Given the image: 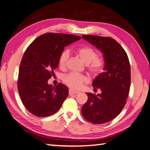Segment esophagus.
Segmentation results:
<instances>
[{
  "label": "esophagus",
  "mask_w": 150,
  "mask_h": 150,
  "mask_svg": "<svg viewBox=\"0 0 150 150\" xmlns=\"http://www.w3.org/2000/svg\"><path fill=\"white\" fill-rule=\"evenodd\" d=\"M69 94H78V93H79V92L78 91H74V90L72 89H69Z\"/></svg>",
  "instance_id": "1"
}]
</instances>
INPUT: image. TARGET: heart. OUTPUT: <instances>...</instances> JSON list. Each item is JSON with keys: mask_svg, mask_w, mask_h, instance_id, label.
Wrapping results in <instances>:
<instances>
[{"mask_svg": "<svg viewBox=\"0 0 150 150\" xmlns=\"http://www.w3.org/2000/svg\"><path fill=\"white\" fill-rule=\"evenodd\" d=\"M76 54L80 57L84 64L89 65V69L91 72L97 73L101 71L103 62L102 59L97 58V52L94 49L88 46H84L76 50ZM69 56L70 51L68 49L64 50L59 55L58 64L61 68L65 67ZM62 79L67 85L74 89L81 88L87 80L85 76L75 73L66 74L63 76Z\"/></svg>", "mask_w": 150, "mask_h": 150, "instance_id": "1", "label": "heart"}]
</instances>
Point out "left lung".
I'll return each instance as SVG.
<instances>
[{"label": "left lung", "instance_id": "left-lung-1", "mask_svg": "<svg viewBox=\"0 0 150 150\" xmlns=\"http://www.w3.org/2000/svg\"><path fill=\"white\" fill-rule=\"evenodd\" d=\"M82 38L103 53L105 65L104 72L92 84L101 93H86L88 100L82 106L81 114L86 121L103 124L117 117L126 104L130 86V65L124 49L114 39L92 35Z\"/></svg>", "mask_w": 150, "mask_h": 150}]
</instances>
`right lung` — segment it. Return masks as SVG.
<instances>
[{
  "label": "right lung",
  "mask_w": 150,
  "mask_h": 150,
  "mask_svg": "<svg viewBox=\"0 0 150 150\" xmlns=\"http://www.w3.org/2000/svg\"><path fill=\"white\" fill-rule=\"evenodd\" d=\"M81 36L46 33L35 39L26 49L20 65L18 90L28 110L37 117L54 114L67 98L69 88L62 83L48 84L54 74L64 48Z\"/></svg>",
  "instance_id": "1"
}]
</instances>
